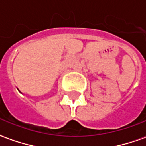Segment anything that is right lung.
<instances>
[{
  "instance_id": "add662e5",
  "label": "right lung",
  "mask_w": 146,
  "mask_h": 146,
  "mask_svg": "<svg viewBox=\"0 0 146 146\" xmlns=\"http://www.w3.org/2000/svg\"><path fill=\"white\" fill-rule=\"evenodd\" d=\"M19 91H20V90H19ZM20 92H21V91H20Z\"/></svg>"
}]
</instances>
